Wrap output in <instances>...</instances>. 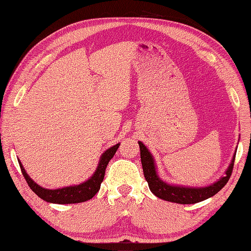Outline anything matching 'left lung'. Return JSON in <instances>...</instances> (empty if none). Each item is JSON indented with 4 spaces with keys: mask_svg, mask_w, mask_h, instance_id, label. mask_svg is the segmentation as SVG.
Segmentation results:
<instances>
[{
    "mask_svg": "<svg viewBox=\"0 0 251 251\" xmlns=\"http://www.w3.org/2000/svg\"><path fill=\"white\" fill-rule=\"evenodd\" d=\"M138 144L140 148V159L141 165H143L144 176L146 177V181L148 182L149 189L156 197L165 200V201L179 204H194L202 202L204 200L211 198L217 192H220L226 185L227 182H228L231 172H233L235 154L229 167L227 168L225 172L226 175L222 176L215 183L205 186V188H191V186L172 185L162 181L158 176L156 165H154V160L151 153H150L147 147L141 141H138Z\"/></svg>",
    "mask_w": 251,
    "mask_h": 251,
    "instance_id": "1",
    "label": "left lung"
}]
</instances>
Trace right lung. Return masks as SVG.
Wrapping results in <instances>:
<instances>
[{
	"instance_id": "right-lung-1",
	"label": "right lung",
	"mask_w": 251,
	"mask_h": 251,
	"mask_svg": "<svg viewBox=\"0 0 251 251\" xmlns=\"http://www.w3.org/2000/svg\"><path fill=\"white\" fill-rule=\"evenodd\" d=\"M118 147H120V144H116L115 146H113V147L108 148L105 152H103L101 159H100L97 170H95L93 176H91L88 181H85L83 183L78 185L66 186V188L57 190H49L39 186L36 182L33 181V179H30L28 175H27L21 161H18V163H20L22 173L25 177L27 184H28L29 188L33 190L40 199H43L44 201L56 204L82 203L89 201L90 199H92L94 195L99 192L100 188H101L102 181L104 179V176H105V169L107 167V163L110 162L114 154H115Z\"/></svg>"
}]
</instances>
